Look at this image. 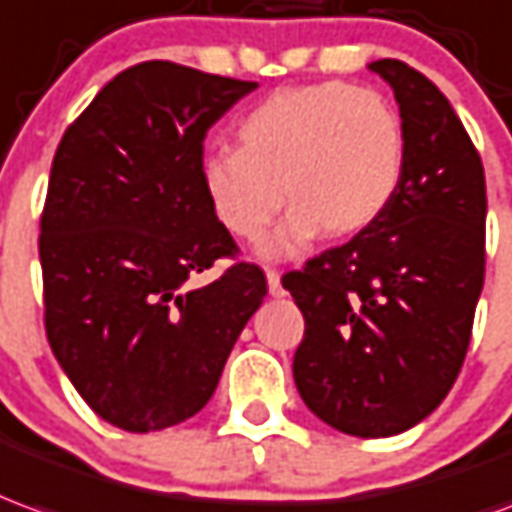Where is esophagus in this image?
<instances>
[{"label":"esophagus","instance_id":"esophagus-1","mask_svg":"<svg viewBox=\"0 0 512 512\" xmlns=\"http://www.w3.org/2000/svg\"><path fill=\"white\" fill-rule=\"evenodd\" d=\"M266 280H268V293H271V296H282V293H285V288H282V282H280V271H277V268H266Z\"/></svg>","mask_w":512,"mask_h":512}]
</instances>
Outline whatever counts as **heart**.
<instances>
[{"mask_svg": "<svg viewBox=\"0 0 512 512\" xmlns=\"http://www.w3.org/2000/svg\"><path fill=\"white\" fill-rule=\"evenodd\" d=\"M238 149L202 157V188L216 219L241 241H257L291 202L266 241L291 255L327 230L355 235L380 219L402 185L405 127L377 91L349 82L280 88L238 121ZM286 194L282 195L281 191Z\"/></svg>", "mask_w": 512, "mask_h": 512, "instance_id": "b5f03b06", "label": "heart"}]
</instances>
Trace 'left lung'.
Segmentation results:
<instances>
[{
	"label": "left lung",
	"instance_id": "1",
	"mask_svg": "<svg viewBox=\"0 0 512 512\" xmlns=\"http://www.w3.org/2000/svg\"><path fill=\"white\" fill-rule=\"evenodd\" d=\"M393 88L405 171L388 210L282 277L305 316L293 380L324 424L357 438L416 427L452 391L485 282V171L449 99L402 60Z\"/></svg>",
	"mask_w": 512,
	"mask_h": 512
}]
</instances>
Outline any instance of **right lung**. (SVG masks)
<instances>
[{"instance_id": "right-lung-1", "label": "right lung", "mask_w": 512, "mask_h": 512, "mask_svg": "<svg viewBox=\"0 0 512 512\" xmlns=\"http://www.w3.org/2000/svg\"><path fill=\"white\" fill-rule=\"evenodd\" d=\"M257 82L146 60L57 144L38 255L49 346L88 407L127 432L196 416L268 293L255 263L190 285L238 246L202 188L205 135Z\"/></svg>"}]
</instances>
